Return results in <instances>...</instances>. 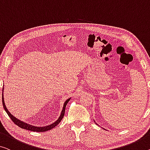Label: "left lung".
<instances>
[{
    "instance_id": "obj_1",
    "label": "left lung",
    "mask_w": 150,
    "mask_h": 150,
    "mask_svg": "<svg viewBox=\"0 0 150 150\" xmlns=\"http://www.w3.org/2000/svg\"><path fill=\"white\" fill-rule=\"evenodd\" d=\"M94 123H95L96 124V122H95V121H94ZM97 125H98V124H97Z\"/></svg>"
}]
</instances>
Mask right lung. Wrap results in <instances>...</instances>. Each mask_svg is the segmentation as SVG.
<instances>
[{
	"label": "right lung",
	"instance_id": "right-lung-1",
	"mask_svg": "<svg viewBox=\"0 0 150 150\" xmlns=\"http://www.w3.org/2000/svg\"><path fill=\"white\" fill-rule=\"evenodd\" d=\"M3 86H4V85H3ZM3 91H4V87H3ZM2 98H3V107L4 109V110H5V111L6 112V113L8 114V115L9 116V117L11 118V120H12L14 122V123L16 124V125L20 127L21 128L24 129L29 130V131H36V132H44V131L52 129L54 128L56 125H58V124L59 123V122L62 121V118H63L64 116V113H65V109H66V105H67L68 103L69 102V101H70V100L71 99V98H69L65 101V102H64V104L63 105V108H62V110L61 111L60 115H59L58 119H57L56 121L54 122V123H52V124H50V125H46V126H44V127H38V126H33L32 125H30V124L25 123V122H23V121H21L20 119L16 118L15 117H14V115H13L10 112H9V110L7 109V108H6V107L5 103H4L3 93V96H2Z\"/></svg>",
	"mask_w": 150,
	"mask_h": 150
}]
</instances>
